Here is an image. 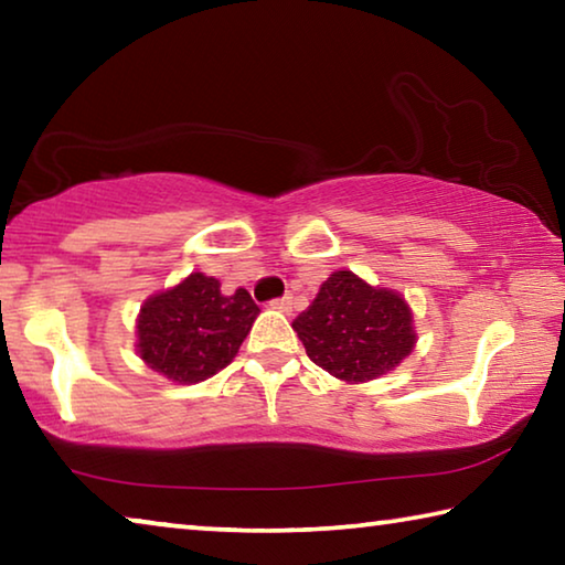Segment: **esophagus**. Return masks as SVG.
Masks as SVG:
<instances>
[{
  "label": "esophagus",
  "mask_w": 565,
  "mask_h": 565,
  "mask_svg": "<svg viewBox=\"0 0 565 565\" xmlns=\"http://www.w3.org/2000/svg\"><path fill=\"white\" fill-rule=\"evenodd\" d=\"M291 296L289 294H286V296H281V299H274L271 301V306H274V309H279V311H291Z\"/></svg>",
  "instance_id": "34e87169"
}]
</instances>
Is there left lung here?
Here are the masks:
<instances>
[{
    "instance_id": "1",
    "label": "left lung",
    "mask_w": 565,
    "mask_h": 565,
    "mask_svg": "<svg viewBox=\"0 0 565 565\" xmlns=\"http://www.w3.org/2000/svg\"><path fill=\"white\" fill-rule=\"evenodd\" d=\"M291 327L317 366L351 384L396 369L416 343L406 301L351 271L331 274Z\"/></svg>"
}]
</instances>
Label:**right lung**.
Returning a JSON list of instances; mask_svg holds the SVG:
<instances>
[{
	"label": "right lung",
	"mask_w": 565,
	"mask_h": 565,
	"mask_svg": "<svg viewBox=\"0 0 565 565\" xmlns=\"http://www.w3.org/2000/svg\"><path fill=\"white\" fill-rule=\"evenodd\" d=\"M259 313L246 289L224 296L214 276L191 274L141 306L139 356L179 384H199L232 363Z\"/></svg>",
	"instance_id": "add662e5"
}]
</instances>
